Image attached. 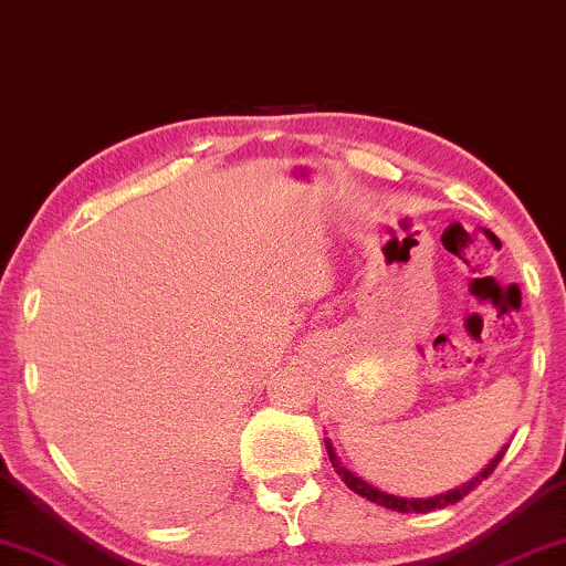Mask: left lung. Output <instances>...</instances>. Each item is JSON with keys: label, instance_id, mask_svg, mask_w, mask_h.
Listing matches in <instances>:
<instances>
[{"label": "left lung", "instance_id": "1", "mask_svg": "<svg viewBox=\"0 0 566 566\" xmlns=\"http://www.w3.org/2000/svg\"><path fill=\"white\" fill-rule=\"evenodd\" d=\"M324 444H326V454H329L332 467H334V470H337L339 478H342L344 482H347L349 490H355L357 495L367 497V501H373V503H378V505H385V507H390V511H398V513H429V511H437V507H447V505H452V503H460L462 497H464L467 493H470V490L478 488L480 482L485 480L488 474L495 470L497 462L503 460V454H505V449H507V447H503L501 452H497V454L493 457V460H490L485 467H482V470H480L478 474H474V478H472L470 482H464V485L449 490V493H441V495H433V497H400V495L385 493V490L370 485V482H365L363 478H357L355 472L347 470V467L342 464V460L337 457V449H334L332 441L324 439Z\"/></svg>", "mask_w": 566, "mask_h": 566}]
</instances>
